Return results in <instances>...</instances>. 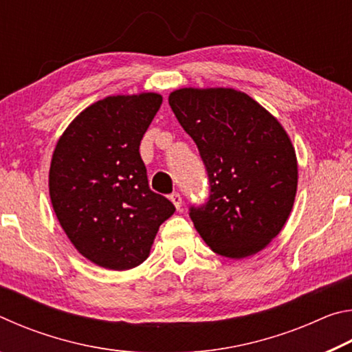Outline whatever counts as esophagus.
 Wrapping results in <instances>:
<instances>
[{
  "label": "esophagus",
  "mask_w": 352,
  "mask_h": 352,
  "mask_svg": "<svg viewBox=\"0 0 352 352\" xmlns=\"http://www.w3.org/2000/svg\"><path fill=\"white\" fill-rule=\"evenodd\" d=\"M169 199H170L172 204L175 205L177 210H180V208H182V204H183V201H182V195L178 194V192H172Z\"/></svg>",
  "instance_id": "1"
}]
</instances>
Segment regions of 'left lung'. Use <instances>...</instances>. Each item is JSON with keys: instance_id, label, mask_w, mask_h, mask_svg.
I'll return each mask as SVG.
<instances>
[{"instance_id": "obj_1", "label": "left lung", "mask_w": 352, "mask_h": 352, "mask_svg": "<svg viewBox=\"0 0 352 352\" xmlns=\"http://www.w3.org/2000/svg\"><path fill=\"white\" fill-rule=\"evenodd\" d=\"M169 105L197 144L210 195L189 217L214 253L241 259L279 234L294 206L298 166L287 133L233 88H182Z\"/></svg>"}]
</instances>
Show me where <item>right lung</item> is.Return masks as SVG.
<instances>
[{
  "label": "right lung",
  "mask_w": 352,
  "mask_h": 352,
  "mask_svg": "<svg viewBox=\"0 0 352 352\" xmlns=\"http://www.w3.org/2000/svg\"><path fill=\"white\" fill-rule=\"evenodd\" d=\"M162 104L157 93L98 100L69 124L52 155L50 195L58 222L79 253L104 269L144 262L175 211L148 188L140 155Z\"/></svg>",
  "instance_id": "obj_1"
}]
</instances>
